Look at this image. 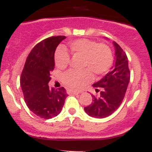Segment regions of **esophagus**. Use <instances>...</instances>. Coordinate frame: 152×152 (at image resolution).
Instances as JSON below:
<instances>
[{
  "mask_svg": "<svg viewBox=\"0 0 152 152\" xmlns=\"http://www.w3.org/2000/svg\"><path fill=\"white\" fill-rule=\"evenodd\" d=\"M67 93H68V94H75V95H77L79 94H80V92L72 91V90H67Z\"/></svg>",
  "mask_w": 152,
  "mask_h": 152,
  "instance_id": "obj_1",
  "label": "esophagus"
}]
</instances>
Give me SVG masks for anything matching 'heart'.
Masks as SVG:
<instances>
[{"label": "heart", "instance_id": "1", "mask_svg": "<svg viewBox=\"0 0 152 152\" xmlns=\"http://www.w3.org/2000/svg\"><path fill=\"white\" fill-rule=\"evenodd\" d=\"M70 52L74 56H82V67L80 72L68 71L62 76V82L68 88L80 90L93 80V74L100 77L110 71L113 64V56L110 48L104 43L88 39L75 40L68 45ZM70 55L63 49H58L55 54L56 66L64 69L70 62Z\"/></svg>", "mask_w": 152, "mask_h": 152}]
</instances>
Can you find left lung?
Masks as SVG:
<instances>
[{"mask_svg": "<svg viewBox=\"0 0 152 152\" xmlns=\"http://www.w3.org/2000/svg\"><path fill=\"white\" fill-rule=\"evenodd\" d=\"M115 65L110 72L98 82L93 84L98 96L93 95V102L84 107V111L90 116L105 118L110 116L121 105L130 80L128 58L122 48L113 42Z\"/></svg>", "mask_w": 152, "mask_h": 152, "instance_id": "left-lung-1", "label": "left lung"}]
</instances>
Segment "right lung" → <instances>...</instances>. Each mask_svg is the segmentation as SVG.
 <instances>
[{
    "instance_id": "obj_1",
    "label": "right lung",
    "mask_w": 152,
    "mask_h": 152,
    "mask_svg": "<svg viewBox=\"0 0 152 152\" xmlns=\"http://www.w3.org/2000/svg\"><path fill=\"white\" fill-rule=\"evenodd\" d=\"M66 38L51 36L34 46L28 56L20 77V86L28 108L42 119H51L61 113L67 97L63 87L49 88L50 73L55 68V52Z\"/></svg>"
}]
</instances>
